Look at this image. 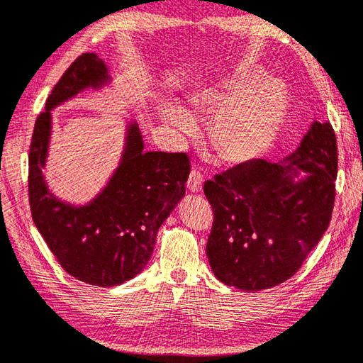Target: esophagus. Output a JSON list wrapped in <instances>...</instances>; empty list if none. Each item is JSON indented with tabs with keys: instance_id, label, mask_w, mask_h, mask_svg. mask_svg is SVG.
<instances>
[{
	"instance_id": "34e87169",
	"label": "esophagus",
	"mask_w": 363,
	"mask_h": 363,
	"mask_svg": "<svg viewBox=\"0 0 363 363\" xmlns=\"http://www.w3.org/2000/svg\"><path fill=\"white\" fill-rule=\"evenodd\" d=\"M203 176L198 173V172H191L189 176V181H187V189L191 191V194H198V191H201L203 189Z\"/></svg>"
}]
</instances>
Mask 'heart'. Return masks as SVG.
Segmentation results:
<instances>
[{"label": "heart", "instance_id": "1", "mask_svg": "<svg viewBox=\"0 0 363 363\" xmlns=\"http://www.w3.org/2000/svg\"><path fill=\"white\" fill-rule=\"evenodd\" d=\"M196 115H212L208 141L228 165L252 162L275 141L286 115V92L280 83L259 74L234 75L190 99ZM174 141L182 143L196 132L194 116L177 104L165 108Z\"/></svg>", "mask_w": 363, "mask_h": 363}]
</instances>
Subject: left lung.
I'll use <instances>...</instances> for the list:
<instances>
[{"mask_svg":"<svg viewBox=\"0 0 363 363\" xmlns=\"http://www.w3.org/2000/svg\"><path fill=\"white\" fill-rule=\"evenodd\" d=\"M337 167L335 132L313 121L281 162L255 159L206 182L214 211L206 253L217 279L261 291L299 271L329 226Z\"/></svg>","mask_w":363,"mask_h":363,"instance_id":"8db88e82","label":"left lung"}]
</instances>
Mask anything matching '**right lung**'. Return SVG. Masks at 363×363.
<instances>
[{
    "mask_svg": "<svg viewBox=\"0 0 363 363\" xmlns=\"http://www.w3.org/2000/svg\"><path fill=\"white\" fill-rule=\"evenodd\" d=\"M111 80L96 53H83L70 64L35 119L28 181L34 223L64 271L102 288L123 285L146 267L159 228L186 195L190 173L184 152H146L133 119L127 121L118 167L92 200L72 204L50 190L42 169L52 138V110L86 89L101 91Z\"/></svg>",
    "mask_w": 363,
    "mask_h": 363,
    "instance_id": "add662e5",
    "label": "right lung"
}]
</instances>
